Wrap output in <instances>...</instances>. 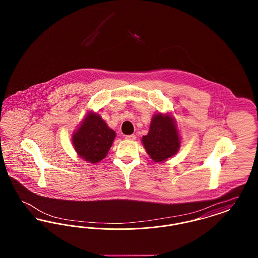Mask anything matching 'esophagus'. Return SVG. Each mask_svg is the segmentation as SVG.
<instances>
[{"label": "esophagus", "instance_id": "obj_1", "mask_svg": "<svg viewBox=\"0 0 258 258\" xmlns=\"http://www.w3.org/2000/svg\"><path fill=\"white\" fill-rule=\"evenodd\" d=\"M124 138L126 139V140H130V141H134L136 139V136L135 135H125L124 136Z\"/></svg>", "mask_w": 258, "mask_h": 258}]
</instances>
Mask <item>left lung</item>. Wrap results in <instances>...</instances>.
<instances>
[{
    "instance_id": "8db88e82",
    "label": "left lung",
    "mask_w": 258,
    "mask_h": 258,
    "mask_svg": "<svg viewBox=\"0 0 258 258\" xmlns=\"http://www.w3.org/2000/svg\"><path fill=\"white\" fill-rule=\"evenodd\" d=\"M142 143L150 158L156 162L165 161L175 156L181 146L175 119L170 114H155L148 135L142 137Z\"/></svg>"
}]
</instances>
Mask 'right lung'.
Segmentation results:
<instances>
[{
  "label": "right lung",
  "instance_id": "1",
  "mask_svg": "<svg viewBox=\"0 0 258 258\" xmlns=\"http://www.w3.org/2000/svg\"><path fill=\"white\" fill-rule=\"evenodd\" d=\"M115 137V132L98 113L90 111L74 132L72 141L74 150L81 159L97 163L107 156Z\"/></svg>",
  "mask_w": 258,
  "mask_h": 258
}]
</instances>
